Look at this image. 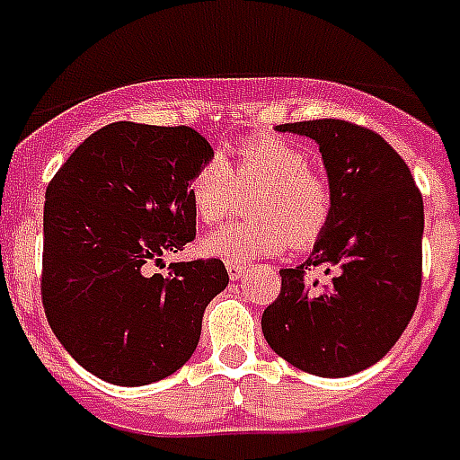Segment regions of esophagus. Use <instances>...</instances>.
<instances>
[{"label": "esophagus", "instance_id": "1", "mask_svg": "<svg viewBox=\"0 0 460 460\" xmlns=\"http://www.w3.org/2000/svg\"><path fill=\"white\" fill-rule=\"evenodd\" d=\"M226 271H229L231 280H241L245 276V264H236V261H226Z\"/></svg>", "mask_w": 460, "mask_h": 460}]
</instances>
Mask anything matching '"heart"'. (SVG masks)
Wrapping results in <instances>:
<instances>
[{
    "label": "heart",
    "mask_w": 460,
    "mask_h": 460,
    "mask_svg": "<svg viewBox=\"0 0 460 460\" xmlns=\"http://www.w3.org/2000/svg\"><path fill=\"white\" fill-rule=\"evenodd\" d=\"M250 200L248 224H231L203 241L212 257L245 264L292 245L311 248L325 234L334 212V191L325 175L311 168L308 154L283 135H250L234 145V161L208 158L189 182L199 222L217 226L236 210L241 191Z\"/></svg>",
    "instance_id": "1"
}]
</instances>
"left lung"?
<instances>
[{
	"label": "left lung",
	"mask_w": 460,
	"mask_h": 460,
	"mask_svg": "<svg viewBox=\"0 0 460 460\" xmlns=\"http://www.w3.org/2000/svg\"><path fill=\"white\" fill-rule=\"evenodd\" d=\"M318 142L334 212L314 252L280 269V295L261 315L266 341L315 376H349L379 362L407 330L420 292L423 199L379 133L341 119L276 126ZM323 265L331 283H305Z\"/></svg>",
	"instance_id": "obj_1"
}]
</instances>
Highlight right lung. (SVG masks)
I'll use <instances>...</instances> for the list:
<instances>
[{
  "mask_svg": "<svg viewBox=\"0 0 460 460\" xmlns=\"http://www.w3.org/2000/svg\"><path fill=\"white\" fill-rule=\"evenodd\" d=\"M212 146L189 126L117 121L76 146L46 187L41 302L81 367L117 385L171 376L229 285L219 260L171 264L196 236L189 182Z\"/></svg>",
  "mask_w": 460,
  "mask_h": 460,
  "instance_id": "add662e5",
  "label": "right lung"
}]
</instances>
